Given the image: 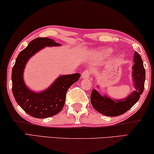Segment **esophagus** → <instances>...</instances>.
<instances>
[{
  "mask_svg": "<svg viewBox=\"0 0 154 154\" xmlns=\"http://www.w3.org/2000/svg\"><path fill=\"white\" fill-rule=\"evenodd\" d=\"M90 76V73L88 70H85V72L82 73V79H89Z\"/></svg>",
  "mask_w": 154,
  "mask_h": 154,
  "instance_id": "obj_1",
  "label": "esophagus"
}]
</instances>
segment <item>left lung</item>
Masks as SVG:
<instances>
[{
    "mask_svg": "<svg viewBox=\"0 0 154 154\" xmlns=\"http://www.w3.org/2000/svg\"><path fill=\"white\" fill-rule=\"evenodd\" d=\"M134 63L132 66V79L135 90L126 97L121 100L114 99L107 94L102 95L96 89H93L91 94V102L97 112L108 117L119 116L130 109L138 100L144 90L145 70L140 54L134 52ZM99 87L97 86V88Z\"/></svg>",
    "mask_w": 154,
    "mask_h": 154,
    "instance_id": "1",
    "label": "left lung"
}]
</instances>
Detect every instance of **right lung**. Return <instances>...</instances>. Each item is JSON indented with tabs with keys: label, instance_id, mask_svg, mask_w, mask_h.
I'll return each instance as SVG.
<instances>
[{
	"label": "right lung",
	"instance_id": "add662e5",
	"mask_svg": "<svg viewBox=\"0 0 154 154\" xmlns=\"http://www.w3.org/2000/svg\"><path fill=\"white\" fill-rule=\"evenodd\" d=\"M61 44L47 37H38L29 43L20 52L12 69V92L15 100L25 112L39 119L48 118L61 111L69 88L80 77L79 73L59 75L52 84L42 91H34L26 86L24 70L31 58L46 47L60 46Z\"/></svg>",
	"mask_w": 154,
	"mask_h": 154
}]
</instances>
